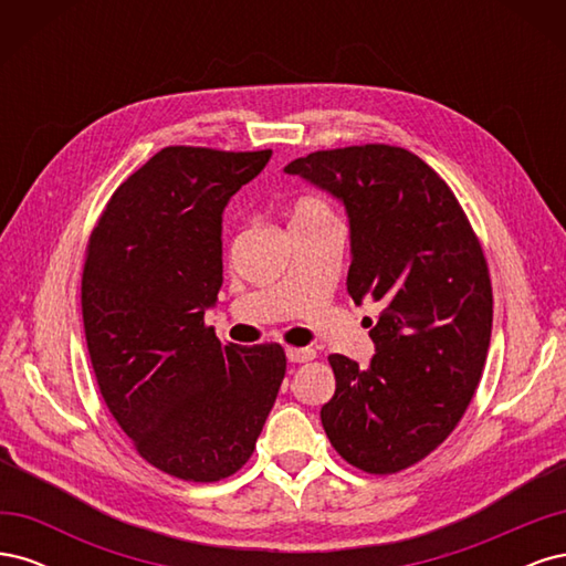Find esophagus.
<instances>
[{"label":"esophagus","mask_w":566,"mask_h":566,"mask_svg":"<svg viewBox=\"0 0 566 566\" xmlns=\"http://www.w3.org/2000/svg\"><path fill=\"white\" fill-rule=\"evenodd\" d=\"M285 354L293 364H304V361H312V358H316V352L312 347H287Z\"/></svg>","instance_id":"34e87169"}]
</instances>
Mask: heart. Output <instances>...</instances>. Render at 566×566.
<instances>
[{"label": "heart", "mask_w": 566, "mask_h": 566, "mask_svg": "<svg viewBox=\"0 0 566 566\" xmlns=\"http://www.w3.org/2000/svg\"><path fill=\"white\" fill-rule=\"evenodd\" d=\"M321 214H331L328 205L318 198H302L295 205V212L293 217H321Z\"/></svg>", "instance_id": "b5f03b06"}]
</instances>
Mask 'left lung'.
<instances>
[{
	"label": "left lung",
	"instance_id": "left-lung-1",
	"mask_svg": "<svg viewBox=\"0 0 566 566\" xmlns=\"http://www.w3.org/2000/svg\"><path fill=\"white\" fill-rule=\"evenodd\" d=\"M285 172L345 205L347 290L382 306L368 368L328 356L335 394L323 430L349 465L401 472L455 430L482 378L493 321L484 250L449 184L406 148L316 150Z\"/></svg>",
	"mask_w": 566,
	"mask_h": 566
}]
</instances>
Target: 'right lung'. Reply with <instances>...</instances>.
<instances>
[{"instance_id":"add662e5","label":"right lung","mask_w":566,"mask_h":566,"mask_svg":"<svg viewBox=\"0 0 566 566\" xmlns=\"http://www.w3.org/2000/svg\"><path fill=\"white\" fill-rule=\"evenodd\" d=\"M271 150L167 146L117 186L90 235L82 321L108 410L136 453L184 482L250 460L285 378L276 342L221 345V212Z\"/></svg>"}]
</instances>
